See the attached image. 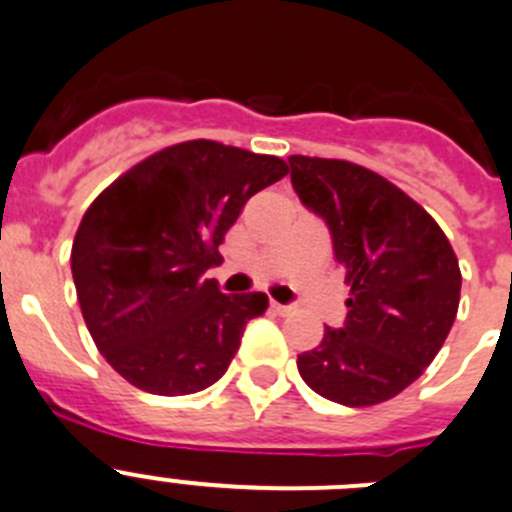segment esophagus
I'll return each instance as SVG.
<instances>
[{
  "mask_svg": "<svg viewBox=\"0 0 512 512\" xmlns=\"http://www.w3.org/2000/svg\"><path fill=\"white\" fill-rule=\"evenodd\" d=\"M271 310L277 312V315H289V312H292V305H279V302H271Z\"/></svg>",
  "mask_w": 512,
  "mask_h": 512,
  "instance_id": "obj_1",
  "label": "esophagus"
}]
</instances>
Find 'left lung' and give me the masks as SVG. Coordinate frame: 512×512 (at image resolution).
<instances>
[{
    "label": "left lung",
    "mask_w": 512,
    "mask_h": 512,
    "mask_svg": "<svg viewBox=\"0 0 512 512\" xmlns=\"http://www.w3.org/2000/svg\"><path fill=\"white\" fill-rule=\"evenodd\" d=\"M302 205L325 220L351 297L343 328L297 356L310 390L348 408L400 395L436 359L459 310L449 238L384 176L338 158L289 156Z\"/></svg>",
    "instance_id": "left-lung-1"
}]
</instances>
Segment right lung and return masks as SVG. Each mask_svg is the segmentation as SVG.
Wrapping results in <instances>:
<instances>
[{"mask_svg": "<svg viewBox=\"0 0 512 512\" xmlns=\"http://www.w3.org/2000/svg\"><path fill=\"white\" fill-rule=\"evenodd\" d=\"M277 156L187 140L117 176L81 217L71 274L99 354L151 395H192L223 377L264 292L223 295L202 279L253 194L279 182Z\"/></svg>", "mask_w": 512, "mask_h": 512, "instance_id": "obj_1", "label": "right lung"}]
</instances>
